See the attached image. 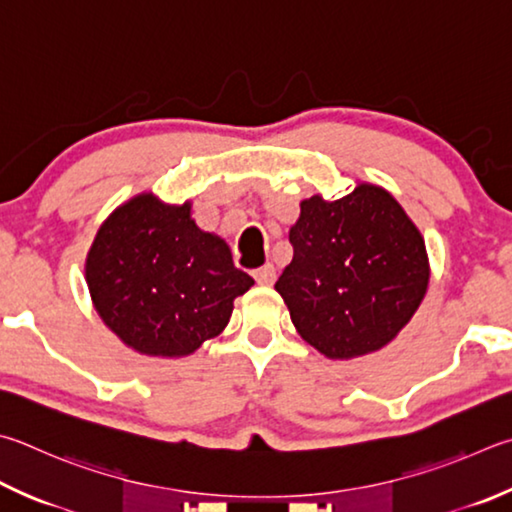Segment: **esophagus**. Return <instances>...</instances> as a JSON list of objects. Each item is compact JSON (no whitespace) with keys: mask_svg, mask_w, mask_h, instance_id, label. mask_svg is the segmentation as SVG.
<instances>
[{"mask_svg":"<svg viewBox=\"0 0 512 512\" xmlns=\"http://www.w3.org/2000/svg\"><path fill=\"white\" fill-rule=\"evenodd\" d=\"M253 277L257 280V284H273L275 282V266L264 264L262 268L253 271Z\"/></svg>","mask_w":512,"mask_h":512,"instance_id":"34e87169","label":"esophagus"}]
</instances>
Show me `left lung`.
Masks as SVG:
<instances>
[{
	"label": "left lung",
	"instance_id": "1",
	"mask_svg": "<svg viewBox=\"0 0 512 512\" xmlns=\"http://www.w3.org/2000/svg\"><path fill=\"white\" fill-rule=\"evenodd\" d=\"M293 259L275 291L311 347L333 360L383 349L412 320L430 282L425 241L392 194L358 183L347 197L300 203Z\"/></svg>",
	"mask_w": 512,
	"mask_h": 512
}]
</instances>
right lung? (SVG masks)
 I'll use <instances>...</instances> for the list:
<instances>
[{
    "label": "right lung",
    "mask_w": 512,
    "mask_h": 512,
    "mask_svg": "<svg viewBox=\"0 0 512 512\" xmlns=\"http://www.w3.org/2000/svg\"><path fill=\"white\" fill-rule=\"evenodd\" d=\"M192 203L143 192L100 226L85 264L102 322L145 356L181 358L226 329L235 297L255 284L228 244L203 232Z\"/></svg>",
    "instance_id": "1"
}]
</instances>
